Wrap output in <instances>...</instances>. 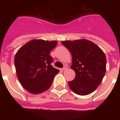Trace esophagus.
<instances>
[{"mask_svg": "<svg viewBox=\"0 0 120 120\" xmlns=\"http://www.w3.org/2000/svg\"><path fill=\"white\" fill-rule=\"evenodd\" d=\"M68 68V67L67 66V65H65V66L63 68H62V70H66Z\"/></svg>", "mask_w": 120, "mask_h": 120, "instance_id": "1", "label": "esophagus"}]
</instances>
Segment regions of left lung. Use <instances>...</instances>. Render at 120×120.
Wrapping results in <instances>:
<instances>
[{
  "instance_id": "obj_1",
  "label": "left lung",
  "mask_w": 120,
  "mask_h": 120,
  "mask_svg": "<svg viewBox=\"0 0 120 120\" xmlns=\"http://www.w3.org/2000/svg\"><path fill=\"white\" fill-rule=\"evenodd\" d=\"M72 55L71 68L75 71L74 80L68 82L71 91L80 96L91 94L102 81L106 70V58L102 50L85 39L61 42Z\"/></svg>"
}]
</instances>
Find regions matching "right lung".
Returning a JSON list of instances; mask_svg holds the SVG:
<instances>
[{
	"label": "right lung",
	"instance_id": "obj_1",
	"mask_svg": "<svg viewBox=\"0 0 120 120\" xmlns=\"http://www.w3.org/2000/svg\"><path fill=\"white\" fill-rule=\"evenodd\" d=\"M57 44V41L33 40L17 52L14 58L17 76L29 93L38 94L45 91L59 72L51 65L53 58L50 55Z\"/></svg>",
	"mask_w": 120,
	"mask_h": 120
}]
</instances>
